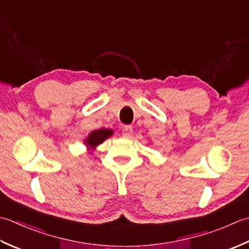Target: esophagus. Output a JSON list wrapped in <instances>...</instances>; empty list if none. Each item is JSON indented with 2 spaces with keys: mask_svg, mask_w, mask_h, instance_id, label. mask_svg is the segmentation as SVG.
<instances>
[{
  "mask_svg": "<svg viewBox=\"0 0 249 249\" xmlns=\"http://www.w3.org/2000/svg\"><path fill=\"white\" fill-rule=\"evenodd\" d=\"M133 134V128L131 125H124L123 129V136L125 139H130Z\"/></svg>",
  "mask_w": 249,
  "mask_h": 249,
  "instance_id": "34e87169",
  "label": "esophagus"
}]
</instances>
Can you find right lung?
Masks as SVG:
<instances>
[{
    "instance_id": "right-lung-1",
    "label": "right lung",
    "mask_w": 249,
    "mask_h": 249,
    "mask_svg": "<svg viewBox=\"0 0 249 249\" xmlns=\"http://www.w3.org/2000/svg\"><path fill=\"white\" fill-rule=\"evenodd\" d=\"M113 134V131L108 130V129H99V130H95L93 132H91L89 134L88 139L86 140V144L91 146V147H94L96 145H99L101 143H103V142L109 138V136Z\"/></svg>"
}]
</instances>
